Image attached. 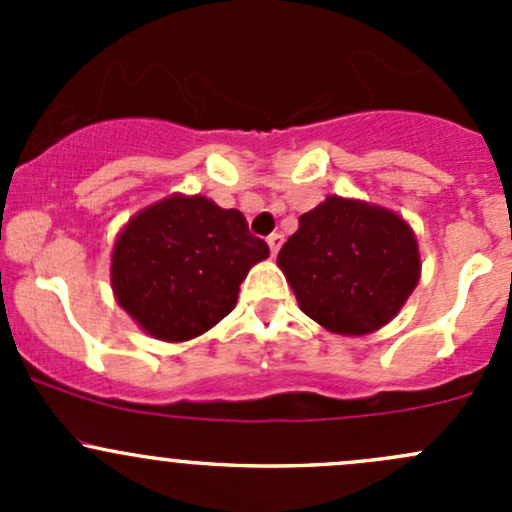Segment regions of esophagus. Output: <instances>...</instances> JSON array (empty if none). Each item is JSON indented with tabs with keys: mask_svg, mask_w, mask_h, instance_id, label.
I'll list each match as a JSON object with an SVG mask.
<instances>
[{
	"mask_svg": "<svg viewBox=\"0 0 512 512\" xmlns=\"http://www.w3.org/2000/svg\"><path fill=\"white\" fill-rule=\"evenodd\" d=\"M282 242H285V237H282V235H280V232H272V235H270V237H267V245H270L272 255H277V252H280Z\"/></svg>",
	"mask_w": 512,
	"mask_h": 512,
	"instance_id": "esophagus-1",
	"label": "esophagus"
}]
</instances>
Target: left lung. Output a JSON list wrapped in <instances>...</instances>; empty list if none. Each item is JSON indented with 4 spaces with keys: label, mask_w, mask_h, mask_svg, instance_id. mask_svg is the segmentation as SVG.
Wrapping results in <instances>:
<instances>
[{
    "label": "left lung",
    "mask_w": 512,
    "mask_h": 512,
    "mask_svg": "<svg viewBox=\"0 0 512 512\" xmlns=\"http://www.w3.org/2000/svg\"><path fill=\"white\" fill-rule=\"evenodd\" d=\"M299 309L324 329L361 337L399 314L421 277L414 230L381 205L329 195L282 245Z\"/></svg>",
    "instance_id": "1"
}]
</instances>
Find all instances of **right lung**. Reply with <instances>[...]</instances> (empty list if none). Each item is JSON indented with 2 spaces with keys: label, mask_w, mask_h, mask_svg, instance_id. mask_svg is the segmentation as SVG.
<instances>
[{
  "label": "right lung",
  "mask_w": 512,
  "mask_h": 512,
  "mask_svg": "<svg viewBox=\"0 0 512 512\" xmlns=\"http://www.w3.org/2000/svg\"><path fill=\"white\" fill-rule=\"evenodd\" d=\"M270 247L240 210L203 195H170L118 232L111 287L133 322L160 342H188L232 312L252 265Z\"/></svg>",
  "instance_id": "obj_1"
}]
</instances>
